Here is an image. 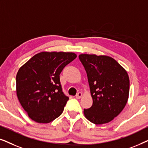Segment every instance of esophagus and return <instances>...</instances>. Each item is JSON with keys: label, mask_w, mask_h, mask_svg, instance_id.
Instances as JSON below:
<instances>
[{"label": "esophagus", "mask_w": 148, "mask_h": 148, "mask_svg": "<svg viewBox=\"0 0 148 148\" xmlns=\"http://www.w3.org/2000/svg\"><path fill=\"white\" fill-rule=\"evenodd\" d=\"M82 96H83V94H82V92H78L75 96V98L77 99H80L82 97Z\"/></svg>", "instance_id": "1"}]
</instances>
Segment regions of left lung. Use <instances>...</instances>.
Masks as SVG:
<instances>
[{
  "label": "left lung",
  "mask_w": 148,
  "mask_h": 148,
  "mask_svg": "<svg viewBox=\"0 0 148 148\" xmlns=\"http://www.w3.org/2000/svg\"><path fill=\"white\" fill-rule=\"evenodd\" d=\"M79 58L88 76L92 106L84 109L86 118L96 125L110 122L125 108L129 94L127 71L108 56L82 54Z\"/></svg>",
  "instance_id": "8db88e82"
}]
</instances>
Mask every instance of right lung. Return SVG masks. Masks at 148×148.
<instances>
[{"label":"right lung","mask_w":148,"mask_h":148,"mask_svg":"<svg viewBox=\"0 0 148 148\" xmlns=\"http://www.w3.org/2000/svg\"><path fill=\"white\" fill-rule=\"evenodd\" d=\"M76 57L73 52H41L19 68L17 96L32 120L48 123L63 112L69 97L62 92L59 75Z\"/></svg>","instance_id":"add662e5"}]
</instances>
